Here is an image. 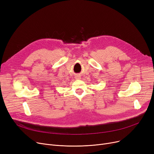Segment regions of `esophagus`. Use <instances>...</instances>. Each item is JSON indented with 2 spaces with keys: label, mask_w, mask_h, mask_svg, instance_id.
Instances as JSON below:
<instances>
[{
  "label": "esophagus",
  "mask_w": 154,
  "mask_h": 154,
  "mask_svg": "<svg viewBox=\"0 0 154 154\" xmlns=\"http://www.w3.org/2000/svg\"><path fill=\"white\" fill-rule=\"evenodd\" d=\"M75 79L76 80H79V79H81V77H80V76H79V75H76V76L75 77Z\"/></svg>",
  "instance_id": "34e87169"
}]
</instances>
